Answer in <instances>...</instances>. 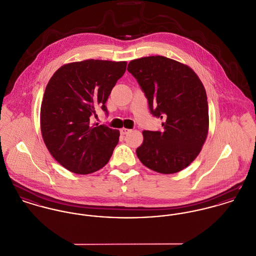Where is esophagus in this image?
Returning <instances> with one entry per match:
<instances>
[{
  "label": "esophagus",
  "instance_id": "obj_1",
  "mask_svg": "<svg viewBox=\"0 0 256 256\" xmlns=\"http://www.w3.org/2000/svg\"><path fill=\"white\" fill-rule=\"evenodd\" d=\"M130 130H128V128H120V134H122V136H126V134H130Z\"/></svg>",
  "mask_w": 256,
  "mask_h": 256
}]
</instances>
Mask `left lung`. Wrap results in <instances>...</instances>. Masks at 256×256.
Segmentation results:
<instances>
[{
	"label": "left lung",
	"mask_w": 256,
	"mask_h": 256,
	"mask_svg": "<svg viewBox=\"0 0 256 256\" xmlns=\"http://www.w3.org/2000/svg\"><path fill=\"white\" fill-rule=\"evenodd\" d=\"M128 71L144 92L150 113L164 120L162 132H143L138 158L160 174L182 170L197 158L208 132V105L200 80L190 67L160 56L132 60Z\"/></svg>",
	"instance_id": "obj_1"
}]
</instances>
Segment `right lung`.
Segmentation results:
<instances>
[{
    "label": "right lung",
    "instance_id": "1",
    "mask_svg": "<svg viewBox=\"0 0 256 256\" xmlns=\"http://www.w3.org/2000/svg\"><path fill=\"white\" fill-rule=\"evenodd\" d=\"M126 62L88 59L60 67L50 78L40 106V130L46 148L66 170L88 174L102 168L118 142L120 132L90 118L105 105Z\"/></svg>",
    "mask_w": 256,
    "mask_h": 256
}]
</instances>
